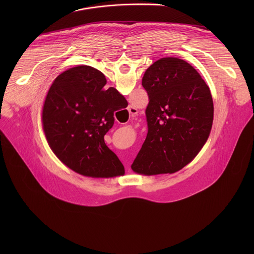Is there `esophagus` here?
I'll use <instances>...</instances> for the list:
<instances>
[{
	"label": "esophagus",
	"mask_w": 254,
	"mask_h": 254,
	"mask_svg": "<svg viewBox=\"0 0 254 254\" xmlns=\"http://www.w3.org/2000/svg\"><path fill=\"white\" fill-rule=\"evenodd\" d=\"M128 113H129V115L132 117V116H134V115L137 114V110H136L135 107H133V106H128ZM127 169L128 170V169H129V166H127Z\"/></svg>",
	"instance_id": "34e87169"
}]
</instances>
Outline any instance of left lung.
<instances>
[{
  "mask_svg": "<svg viewBox=\"0 0 254 254\" xmlns=\"http://www.w3.org/2000/svg\"><path fill=\"white\" fill-rule=\"evenodd\" d=\"M141 84L149 95L148 133L131 169L144 176L178 172L209 137L214 117L210 88L191 64L176 57L154 62Z\"/></svg>",
  "mask_w": 254,
  "mask_h": 254,
  "instance_id": "1",
  "label": "left lung"
}]
</instances>
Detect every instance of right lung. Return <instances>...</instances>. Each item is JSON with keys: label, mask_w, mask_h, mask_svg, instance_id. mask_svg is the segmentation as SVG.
<instances>
[{"label": "right lung", "mask_w": 254, "mask_h": 254, "mask_svg": "<svg viewBox=\"0 0 254 254\" xmlns=\"http://www.w3.org/2000/svg\"><path fill=\"white\" fill-rule=\"evenodd\" d=\"M105 84L96 68L72 67L55 78L43 104L42 126L50 149L65 166L86 177L125 175L104 135L114 126L115 112L127 101Z\"/></svg>", "instance_id": "add662e5"}]
</instances>
